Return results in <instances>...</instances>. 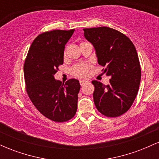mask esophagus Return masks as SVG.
I'll return each mask as SVG.
<instances>
[{"label": "esophagus", "instance_id": "34e87169", "mask_svg": "<svg viewBox=\"0 0 159 159\" xmlns=\"http://www.w3.org/2000/svg\"><path fill=\"white\" fill-rule=\"evenodd\" d=\"M89 83L88 81H86V80H81L80 81V84H81V86H84V84H86Z\"/></svg>", "mask_w": 159, "mask_h": 159}]
</instances>
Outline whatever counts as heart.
<instances>
[{
	"label": "heart",
	"instance_id": "b5f03b06",
	"mask_svg": "<svg viewBox=\"0 0 159 159\" xmlns=\"http://www.w3.org/2000/svg\"><path fill=\"white\" fill-rule=\"evenodd\" d=\"M88 66L84 64H79L75 66L71 69V72L74 76L78 78H84L88 74Z\"/></svg>",
	"mask_w": 159,
	"mask_h": 159
}]
</instances>
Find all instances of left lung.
<instances>
[{"instance_id":"obj_1","label":"left lung","mask_w":159,"mask_h":159,"mask_svg":"<svg viewBox=\"0 0 159 159\" xmlns=\"http://www.w3.org/2000/svg\"><path fill=\"white\" fill-rule=\"evenodd\" d=\"M84 37L93 45L98 63L110 76V84L92 81L93 100L101 114L116 117L125 114L134 102L139 90L141 71L132 42L118 30L107 27L84 29Z\"/></svg>"}]
</instances>
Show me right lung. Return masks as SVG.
Returning <instances> with one entry per match:
<instances>
[{
  "label": "right lung",
  "instance_id": "add662e5",
  "mask_svg": "<svg viewBox=\"0 0 159 159\" xmlns=\"http://www.w3.org/2000/svg\"><path fill=\"white\" fill-rule=\"evenodd\" d=\"M74 31L54 30L39 34L24 65L26 90L32 103L45 117L58 123L72 119L77 111L79 81L72 78L62 84L54 76L63 63L65 45Z\"/></svg>",
  "mask_w": 159,
  "mask_h": 159
}]
</instances>
